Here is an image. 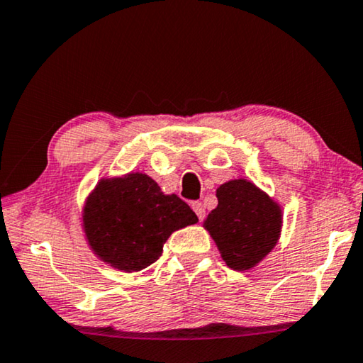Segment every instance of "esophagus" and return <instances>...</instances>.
<instances>
[{
  "mask_svg": "<svg viewBox=\"0 0 363 363\" xmlns=\"http://www.w3.org/2000/svg\"><path fill=\"white\" fill-rule=\"evenodd\" d=\"M192 208H194V212L197 213V216H199V220L202 221L203 218H205V208H203V205H202V202H194L192 203Z\"/></svg>",
  "mask_w": 363,
  "mask_h": 363,
  "instance_id": "34e87169",
  "label": "esophagus"
}]
</instances>
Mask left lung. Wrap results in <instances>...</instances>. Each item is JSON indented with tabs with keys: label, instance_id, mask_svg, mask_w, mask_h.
I'll list each match as a JSON object with an SVG mask.
<instances>
[{
	"label": "left lung",
	"instance_id": "obj_1",
	"mask_svg": "<svg viewBox=\"0 0 363 363\" xmlns=\"http://www.w3.org/2000/svg\"><path fill=\"white\" fill-rule=\"evenodd\" d=\"M218 205L203 226L212 235L226 266L247 270L261 262L277 245L282 210L246 179H235L216 189Z\"/></svg>",
	"mask_w": 363,
	"mask_h": 363
}]
</instances>
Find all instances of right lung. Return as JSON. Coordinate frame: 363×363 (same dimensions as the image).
Returning a JSON list of instances; mask_svg holds the SVG:
<instances>
[{
    "instance_id": "right-lung-1",
    "label": "right lung",
    "mask_w": 363,
    "mask_h": 363,
    "mask_svg": "<svg viewBox=\"0 0 363 363\" xmlns=\"http://www.w3.org/2000/svg\"><path fill=\"white\" fill-rule=\"evenodd\" d=\"M197 221L182 199L174 194L166 196L142 172L102 179L83 210L91 250L125 272H138L158 261L167 238Z\"/></svg>"
}]
</instances>
